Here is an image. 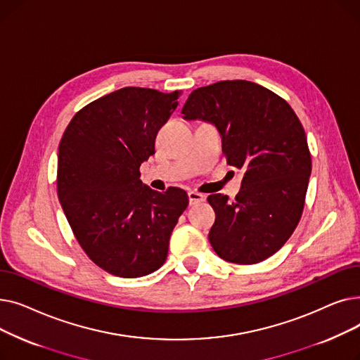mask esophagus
Returning <instances> with one entry per match:
<instances>
[{
  "instance_id": "1",
  "label": "esophagus",
  "mask_w": 360,
  "mask_h": 360,
  "mask_svg": "<svg viewBox=\"0 0 360 360\" xmlns=\"http://www.w3.org/2000/svg\"><path fill=\"white\" fill-rule=\"evenodd\" d=\"M188 198H190V204L191 205H195V204H200L205 200V197L200 193H195V191H190L188 193Z\"/></svg>"
}]
</instances>
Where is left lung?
<instances>
[{
  "label": "left lung",
  "mask_w": 360,
  "mask_h": 360,
  "mask_svg": "<svg viewBox=\"0 0 360 360\" xmlns=\"http://www.w3.org/2000/svg\"><path fill=\"white\" fill-rule=\"evenodd\" d=\"M184 120L216 125L226 162L243 170L233 201L212 194L216 221L209 239L216 254L235 264H257L292 236L304 212L311 176L305 129L278 94L247 80L195 89Z\"/></svg>",
  "instance_id": "left-lung-1"
}]
</instances>
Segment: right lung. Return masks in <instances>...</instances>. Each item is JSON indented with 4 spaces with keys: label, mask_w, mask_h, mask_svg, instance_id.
<instances>
[{
    "label": "right lung",
    "mask_w": 360,
    "mask_h": 360,
    "mask_svg": "<svg viewBox=\"0 0 360 360\" xmlns=\"http://www.w3.org/2000/svg\"><path fill=\"white\" fill-rule=\"evenodd\" d=\"M181 91L124 87L80 109L58 147L56 191L87 257L109 274L136 278L156 271L188 207L184 190L158 193L140 179L155 155L158 131Z\"/></svg>",
    "instance_id": "obj_1"
}]
</instances>
